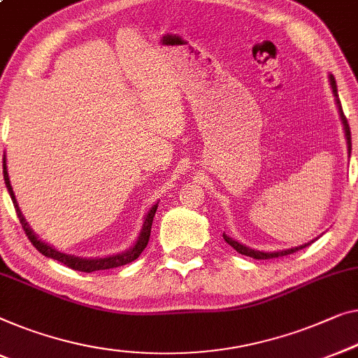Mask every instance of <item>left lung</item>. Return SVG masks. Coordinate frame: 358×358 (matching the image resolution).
I'll return each mask as SVG.
<instances>
[{"instance_id":"obj_1","label":"left lung","mask_w":358,"mask_h":358,"mask_svg":"<svg viewBox=\"0 0 358 358\" xmlns=\"http://www.w3.org/2000/svg\"><path fill=\"white\" fill-rule=\"evenodd\" d=\"M328 79H329V85H331V90H333V95H334V101H336V106H338V113H339V119L341 122H343V131H344V137H345V142H347V153H349L350 157V152H352V141H350V127L349 124H347V119L343 113V106H341V101H339V95H338V85H336V80H334V76L333 74H328ZM224 237V241L229 243L232 248H236L237 252L242 253V255H247V257H252V258H257V260H268V258H278V257H284V255H291V253L297 252V250H302V248L308 247L310 243H313V241H310L307 243H303V245H299V247H292V248H286V250H278V252H262V250H255V248H250L247 245H243V243L237 242L236 239H232L227 234H222ZM317 241V239H315Z\"/></svg>"}]
</instances>
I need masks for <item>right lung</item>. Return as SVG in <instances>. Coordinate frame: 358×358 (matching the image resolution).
<instances>
[{
	"mask_svg": "<svg viewBox=\"0 0 358 358\" xmlns=\"http://www.w3.org/2000/svg\"><path fill=\"white\" fill-rule=\"evenodd\" d=\"M3 176H4V184H6V189L9 192V195H11L15 213H17L20 224H22V229L25 231V234H27L29 241L34 243V247L37 248L41 255L53 258V260H58L59 263H63V265L76 269V271L92 273V271H98V269H110V268H117V266L127 265V263H131V262L136 260V258H138V255H141V253L143 252V248L147 247L148 239H150V231H152L153 216H155V213H157V208H158V201L152 206V208L148 210V213L143 216L142 229H141V232H138V236H137L136 242H134V245L129 247L127 250L119 252V253H113V255H108V257H93V258L76 257V255H69V253L56 250L53 245H50V243H46L41 239H38V236L35 234L32 227L29 226V222L25 221L22 211H20V208H19L17 200H15L11 180H9L8 166H6V155H4V158H3Z\"/></svg>",
	"mask_w": 358,
	"mask_h": 358,
	"instance_id": "1",
	"label": "right lung"
}]
</instances>
